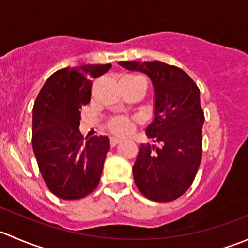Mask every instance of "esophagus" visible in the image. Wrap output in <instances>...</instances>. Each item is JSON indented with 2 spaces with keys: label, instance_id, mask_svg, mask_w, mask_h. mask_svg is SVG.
Listing matches in <instances>:
<instances>
[{
  "label": "esophagus",
  "instance_id": "34e87169",
  "mask_svg": "<svg viewBox=\"0 0 248 248\" xmlns=\"http://www.w3.org/2000/svg\"><path fill=\"white\" fill-rule=\"evenodd\" d=\"M122 141V139L120 138H116V137H112V138H110V145H111L112 147L116 146L117 144H120V142Z\"/></svg>",
  "mask_w": 248,
  "mask_h": 248
}]
</instances>
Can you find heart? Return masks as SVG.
<instances>
[{
	"instance_id": "b5f03b06",
	"label": "heart",
	"mask_w": 248,
	"mask_h": 248,
	"mask_svg": "<svg viewBox=\"0 0 248 248\" xmlns=\"http://www.w3.org/2000/svg\"><path fill=\"white\" fill-rule=\"evenodd\" d=\"M124 78H139L137 76H127ZM124 79V78H122ZM109 129L115 134H120V136H124V134H128L129 132L133 128V121L127 117H114L109 121L108 124Z\"/></svg>"
}]
</instances>
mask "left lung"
<instances>
[{
    "instance_id": "1",
    "label": "left lung",
    "mask_w": 248,
    "mask_h": 248,
    "mask_svg": "<svg viewBox=\"0 0 248 248\" xmlns=\"http://www.w3.org/2000/svg\"><path fill=\"white\" fill-rule=\"evenodd\" d=\"M119 64L146 74L154 86V120L145 133L159 146L140 145L133 166L134 182L150 201H175L189 188L202 161L201 91L186 72L164 62Z\"/></svg>"
}]
</instances>
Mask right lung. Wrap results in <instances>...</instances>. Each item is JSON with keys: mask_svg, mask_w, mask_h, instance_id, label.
I'll use <instances>...</instances> for the list:
<instances>
[{"mask_svg": "<svg viewBox=\"0 0 248 248\" xmlns=\"http://www.w3.org/2000/svg\"><path fill=\"white\" fill-rule=\"evenodd\" d=\"M111 64H84L59 69L39 91L32 115V146L47 188L74 201L98 185L110 141L107 136L82 141L80 109L91 99L92 79Z\"/></svg>", "mask_w": 248, "mask_h": 248, "instance_id": "add662e5", "label": "right lung"}]
</instances>
